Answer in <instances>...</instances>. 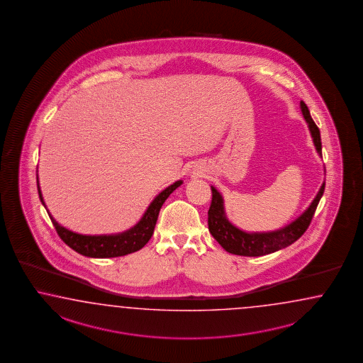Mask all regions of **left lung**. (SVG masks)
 Here are the masks:
<instances>
[{
	"label": "left lung",
	"instance_id": "8db88e82",
	"mask_svg": "<svg viewBox=\"0 0 363 363\" xmlns=\"http://www.w3.org/2000/svg\"><path fill=\"white\" fill-rule=\"evenodd\" d=\"M301 108L306 122L308 123L311 136L313 139V144L316 147L318 155L321 156V138L320 130L311 118L310 110L307 105L301 101ZM325 181L318 190V195L312 201L310 207L301 213L298 219L290 223L289 225L283 227L281 230H272V232H244L230 223L224 211V201L220 193L211 186L213 191V201L208 210V230L221 247H224L228 253L238 255V256L259 257L274 253L279 249L291 245L296 240L301 238V235L307 230L311 220L315 215L316 207L324 194Z\"/></svg>",
	"mask_w": 363,
	"mask_h": 363
}]
</instances>
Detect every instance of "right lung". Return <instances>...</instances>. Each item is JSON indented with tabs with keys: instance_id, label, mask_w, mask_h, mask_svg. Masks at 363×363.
<instances>
[{
	"instance_id": "add662e5",
	"label": "right lung",
	"mask_w": 363,
	"mask_h": 363,
	"mask_svg": "<svg viewBox=\"0 0 363 363\" xmlns=\"http://www.w3.org/2000/svg\"><path fill=\"white\" fill-rule=\"evenodd\" d=\"M36 182H38V193H39L40 202L45 207L38 177H36ZM181 185H182V181H177L173 185L168 186L165 190H162L152 201L150 207L147 208V211L144 213L142 219L136 225H133V228H130L128 230H124L122 233H116V235L91 236V235H80V233L72 232V230L64 228L57 221L55 220L52 215L47 210V207H45V210L50 215V219L52 221L53 227L57 232V235L60 236V239L68 247L76 250L77 253L85 257H93V258L125 256V255H130L136 250H140L150 241L153 235L155 225H156L162 204L168 199L169 195L172 194L178 186Z\"/></svg>"
}]
</instances>
